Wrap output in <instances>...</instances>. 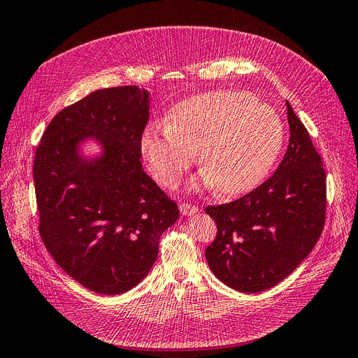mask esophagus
I'll list each match as a JSON object with an SVG mask.
<instances>
[{
    "label": "esophagus",
    "mask_w": 358,
    "mask_h": 358,
    "mask_svg": "<svg viewBox=\"0 0 358 358\" xmlns=\"http://www.w3.org/2000/svg\"><path fill=\"white\" fill-rule=\"evenodd\" d=\"M179 209H180V213H182L183 216H192V215L199 213V208H197V206L188 204V203H182V204L179 206Z\"/></svg>",
    "instance_id": "esophagus-1"
}]
</instances>
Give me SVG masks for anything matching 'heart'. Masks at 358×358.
Returning a JSON list of instances; mask_svg holds the SVG:
<instances>
[{"label": "heart", "mask_w": 358, "mask_h": 358, "mask_svg": "<svg viewBox=\"0 0 358 358\" xmlns=\"http://www.w3.org/2000/svg\"><path fill=\"white\" fill-rule=\"evenodd\" d=\"M282 119L242 91H210L182 100L166 128H148L140 150L154 178L175 187L197 157L204 166L192 187L242 196L262 185L284 146Z\"/></svg>", "instance_id": "heart-1"}]
</instances>
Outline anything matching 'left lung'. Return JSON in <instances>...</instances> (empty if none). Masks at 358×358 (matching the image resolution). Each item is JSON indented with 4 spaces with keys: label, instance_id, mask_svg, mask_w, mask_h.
I'll return each mask as SVG.
<instances>
[{
    "label": "left lung",
    "instance_id": "obj_1",
    "mask_svg": "<svg viewBox=\"0 0 358 358\" xmlns=\"http://www.w3.org/2000/svg\"><path fill=\"white\" fill-rule=\"evenodd\" d=\"M285 104L289 142L273 176L239 200L206 208L218 227L206 248L208 264L222 284L248 294L294 272L326 220V171L308 129Z\"/></svg>",
    "mask_w": 358,
    "mask_h": 358
}]
</instances>
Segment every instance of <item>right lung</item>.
Segmentation results:
<instances>
[{
	"label": "right lung",
	"instance_id": "obj_1",
	"mask_svg": "<svg viewBox=\"0 0 358 358\" xmlns=\"http://www.w3.org/2000/svg\"><path fill=\"white\" fill-rule=\"evenodd\" d=\"M149 109L143 86L94 91L52 119L36 152L41 239L64 272L106 296L142 282L179 218L140 161Z\"/></svg>",
	"mask_w": 358,
	"mask_h": 358
}]
</instances>
